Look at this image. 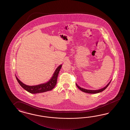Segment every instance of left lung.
Instances as JSON below:
<instances>
[{"label":"left lung","instance_id":"obj_1","mask_svg":"<svg viewBox=\"0 0 130 130\" xmlns=\"http://www.w3.org/2000/svg\"><path fill=\"white\" fill-rule=\"evenodd\" d=\"M110 82H111V81H110L109 83H108V84H107V85L104 88L101 89H100V90H87V89H85L79 87V86H77V84H76V86H77L78 87V88L80 90L82 91H84V92H86V93H88L94 94V93H99V92H101V91H103L104 90H105V89L106 88L108 87V86L109 85V84H110Z\"/></svg>","mask_w":130,"mask_h":130}]
</instances>
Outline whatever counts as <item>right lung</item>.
<instances>
[{"label": "right lung", "mask_w": 130, "mask_h": 130, "mask_svg": "<svg viewBox=\"0 0 130 130\" xmlns=\"http://www.w3.org/2000/svg\"><path fill=\"white\" fill-rule=\"evenodd\" d=\"M61 67L62 65L61 64L56 69L54 74L53 75V77L48 82L44 84H42L37 86H27L23 84L22 82H21L16 76V77L18 82L20 84V85L21 86L22 88H23L26 91H28L30 93L35 94L44 92L52 90L55 86L57 84L58 73L61 69Z\"/></svg>", "instance_id": "add662e5"}]
</instances>
